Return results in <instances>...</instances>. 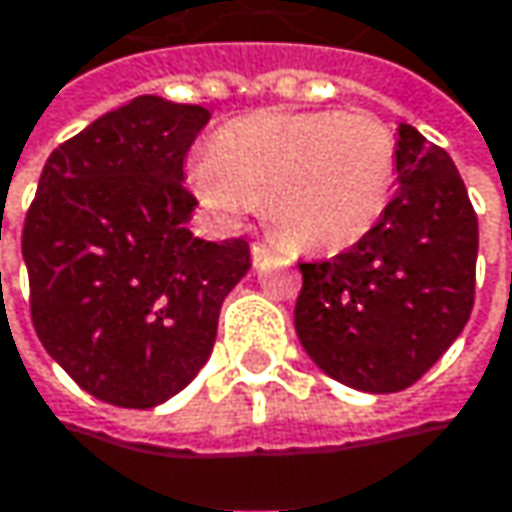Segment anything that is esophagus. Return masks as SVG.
<instances>
[{"label":"esophagus","mask_w":512,"mask_h":512,"mask_svg":"<svg viewBox=\"0 0 512 512\" xmlns=\"http://www.w3.org/2000/svg\"><path fill=\"white\" fill-rule=\"evenodd\" d=\"M269 260H272V252H269V246H266V243H252V263H255V269L266 266Z\"/></svg>","instance_id":"esophagus-1"}]
</instances>
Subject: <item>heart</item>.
<instances>
[{"label":"heart","instance_id":"obj_1","mask_svg":"<svg viewBox=\"0 0 512 512\" xmlns=\"http://www.w3.org/2000/svg\"><path fill=\"white\" fill-rule=\"evenodd\" d=\"M199 205L237 222L269 199V219L302 252L366 237L393 199V131L372 114H252L228 122L187 166Z\"/></svg>","mask_w":512,"mask_h":512}]
</instances>
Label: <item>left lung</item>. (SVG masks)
I'll list each match as a JSON object with an SVG mask.
<instances>
[{
  "label": "left lung",
  "mask_w": 512,
  "mask_h": 512,
  "mask_svg": "<svg viewBox=\"0 0 512 512\" xmlns=\"http://www.w3.org/2000/svg\"><path fill=\"white\" fill-rule=\"evenodd\" d=\"M398 190L349 252L302 263L296 334L307 357L360 393L416 384L475 304L478 216L448 152L398 125Z\"/></svg>",
  "instance_id": "1"
}]
</instances>
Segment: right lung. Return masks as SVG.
<instances>
[{
	"label": "right lung",
	"instance_id": "obj_1",
	"mask_svg": "<svg viewBox=\"0 0 512 512\" xmlns=\"http://www.w3.org/2000/svg\"><path fill=\"white\" fill-rule=\"evenodd\" d=\"M202 105L137 96L93 119L43 166L25 216L31 322L93 398L146 410L208 363L219 307L249 272L246 240L208 243L187 222L184 158Z\"/></svg>",
	"mask_w": 512,
	"mask_h": 512
}]
</instances>
